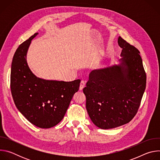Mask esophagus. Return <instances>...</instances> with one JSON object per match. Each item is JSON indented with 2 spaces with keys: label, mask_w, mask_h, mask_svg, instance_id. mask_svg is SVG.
<instances>
[{
  "label": "esophagus",
  "mask_w": 160,
  "mask_h": 160,
  "mask_svg": "<svg viewBox=\"0 0 160 160\" xmlns=\"http://www.w3.org/2000/svg\"><path fill=\"white\" fill-rule=\"evenodd\" d=\"M85 82L83 80H82L80 82V88H79L80 90H82L83 88V87H85Z\"/></svg>",
  "instance_id": "obj_1"
}]
</instances>
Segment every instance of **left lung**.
<instances>
[{
    "mask_svg": "<svg viewBox=\"0 0 160 160\" xmlns=\"http://www.w3.org/2000/svg\"><path fill=\"white\" fill-rule=\"evenodd\" d=\"M119 65L91 72L83 91L91 120L102 129L130 122L138 112L146 89V74L139 51L119 37Z\"/></svg>",
    "mask_w": 160,
    "mask_h": 160,
    "instance_id": "8db88e82",
    "label": "left lung"
}]
</instances>
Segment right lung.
<instances>
[{
  "label": "right lung",
  "mask_w": 160,
  "mask_h": 160,
  "mask_svg": "<svg viewBox=\"0 0 160 160\" xmlns=\"http://www.w3.org/2000/svg\"><path fill=\"white\" fill-rule=\"evenodd\" d=\"M37 34L20 44L14 53L11 90L15 105L22 115L34 125L49 128L62 120L81 80H45L32 73L26 57L31 41Z\"/></svg>",
  "instance_id": "obj_1"
}]
</instances>
